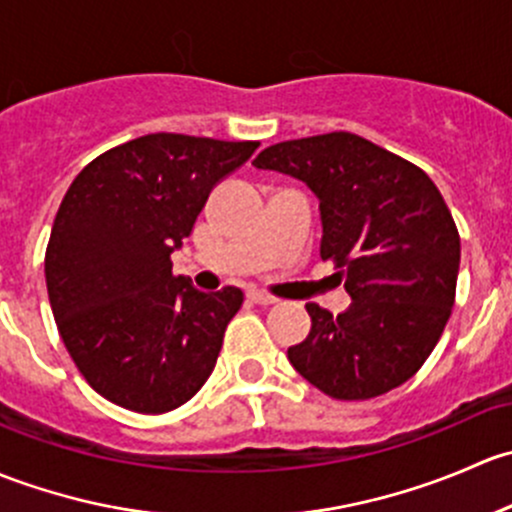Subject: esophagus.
<instances>
[{"mask_svg": "<svg viewBox=\"0 0 512 512\" xmlns=\"http://www.w3.org/2000/svg\"><path fill=\"white\" fill-rule=\"evenodd\" d=\"M249 300L251 303H258V305H273L276 303L278 298H273V295H268V293H263V291H249Z\"/></svg>", "mask_w": 512, "mask_h": 512, "instance_id": "1", "label": "esophagus"}]
</instances>
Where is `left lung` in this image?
<instances>
[{"mask_svg":"<svg viewBox=\"0 0 512 512\" xmlns=\"http://www.w3.org/2000/svg\"><path fill=\"white\" fill-rule=\"evenodd\" d=\"M258 170L303 179L320 199V256L333 261L352 303L335 315L308 303L310 333L291 365L342 402L387 394L419 372L456 300L461 236L421 167L355 133L286 140Z\"/></svg>","mask_w":512,"mask_h":512,"instance_id":"1","label":"left lung"}]
</instances>
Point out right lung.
Here are the masks:
<instances>
[{"instance_id": "right-lung-1", "label": "right lung", "mask_w": 512, "mask_h": 512, "mask_svg": "<svg viewBox=\"0 0 512 512\" xmlns=\"http://www.w3.org/2000/svg\"><path fill=\"white\" fill-rule=\"evenodd\" d=\"M258 142L142 135L88 162L68 187L44 273L68 355L118 407L165 414L212 374L244 293H202L172 273L219 179Z\"/></svg>"}]
</instances>
